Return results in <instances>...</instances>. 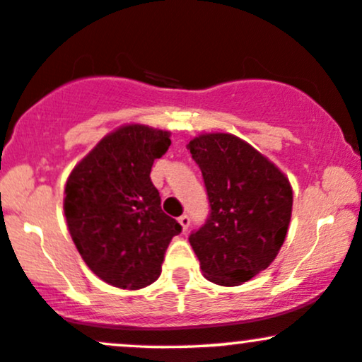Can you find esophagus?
<instances>
[{"label": "esophagus", "mask_w": 362, "mask_h": 362, "mask_svg": "<svg viewBox=\"0 0 362 362\" xmlns=\"http://www.w3.org/2000/svg\"><path fill=\"white\" fill-rule=\"evenodd\" d=\"M177 223L181 224L182 231H188V228H189V217L186 216V214H182L181 217H177Z\"/></svg>", "instance_id": "obj_1"}]
</instances>
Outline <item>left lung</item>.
<instances>
[{"instance_id": "8db88e82", "label": "left lung", "mask_w": 362, "mask_h": 362, "mask_svg": "<svg viewBox=\"0 0 362 362\" xmlns=\"http://www.w3.org/2000/svg\"><path fill=\"white\" fill-rule=\"evenodd\" d=\"M200 167L211 216L189 235L209 281L238 286L269 267L286 238L293 192L288 177L242 138L204 133L188 143Z\"/></svg>"}]
</instances>
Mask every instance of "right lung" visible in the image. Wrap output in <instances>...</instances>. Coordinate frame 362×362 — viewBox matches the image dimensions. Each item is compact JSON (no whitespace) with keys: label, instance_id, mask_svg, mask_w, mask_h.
<instances>
[{"label":"right lung","instance_id":"add662e5","mask_svg":"<svg viewBox=\"0 0 362 362\" xmlns=\"http://www.w3.org/2000/svg\"><path fill=\"white\" fill-rule=\"evenodd\" d=\"M169 131L124 124L103 136L69 174L64 212L77 252L108 285L139 290L162 273L164 254L181 226L160 209L150 180Z\"/></svg>","mask_w":362,"mask_h":362}]
</instances>
